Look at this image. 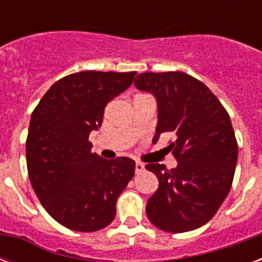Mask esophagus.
<instances>
[{"label": "esophagus", "mask_w": 262, "mask_h": 262, "mask_svg": "<svg viewBox=\"0 0 262 262\" xmlns=\"http://www.w3.org/2000/svg\"><path fill=\"white\" fill-rule=\"evenodd\" d=\"M144 171V164L141 162H137L136 163V172L139 174V172H143Z\"/></svg>", "instance_id": "1"}]
</instances>
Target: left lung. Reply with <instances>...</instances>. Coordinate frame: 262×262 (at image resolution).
Masks as SVG:
<instances>
[{
	"mask_svg": "<svg viewBox=\"0 0 262 262\" xmlns=\"http://www.w3.org/2000/svg\"><path fill=\"white\" fill-rule=\"evenodd\" d=\"M135 85L155 95V141L172 133L168 148L178 162L171 170L159 163L145 166L159 179L148 200V219L167 232L195 230L215 216L231 189L238 144L230 115L205 84L183 72H145Z\"/></svg>",
	"mask_w": 262,
	"mask_h": 262,
	"instance_id": "left-lung-1",
	"label": "left lung"
}]
</instances>
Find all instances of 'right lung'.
<instances>
[{"instance_id": "1", "label": "right lung", "mask_w": 262, "mask_h": 262, "mask_svg": "<svg viewBox=\"0 0 262 262\" xmlns=\"http://www.w3.org/2000/svg\"><path fill=\"white\" fill-rule=\"evenodd\" d=\"M136 72L84 71L65 76L32 111L27 168L49 215L75 231L102 230L114 220L119 194L135 175L130 158L107 160L91 151L90 133L104 107L126 90Z\"/></svg>"}]
</instances>
